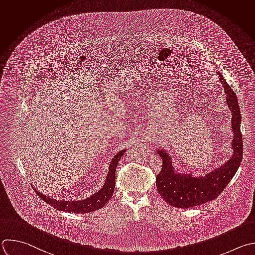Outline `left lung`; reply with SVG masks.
<instances>
[{
    "mask_svg": "<svg viewBox=\"0 0 255 255\" xmlns=\"http://www.w3.org/2000/svg\"><path fill=\"white\" fill-rule=\"evenodd\" d=\"M217 74L232 115V156L209 173L195 176L192 173L175 169L171 156L164 148H158L155 151V154L162 159V169L156 177L157 191L167 204L177 208H189L215 199L233 178L242 160L243 143L240 132L241 113L238 100L221 73L217 72Z\"/></svg>",
    "mask_w": 255,
    "mask_h": 255,
    "instance_id": "left-lung-1",
    "label": "left lung"
}]
</instances>
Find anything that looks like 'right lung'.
<instances>
[{
	"instance_id": "right-lung-1",
	"label": "right lung",
	"mask_w": 255,
	"mask_h": 255,
	"mask_svg": "<svg viewBox=\"0 0 255 255\" xmlns=\"http://www.w3.org/2000/svg\"><path fill=\"white\" fill-rule=\"evenodd\" d=\"M126 150L119 151L111 160L108 168V174L105 179V183L103 186L94 194H92L90 197H87L81 200H61V199H54L48 195H45L38 191L33 185V189L35 192L41 197L46 203L53 206L54 208L66 211V212H72V213H88L92 212L98 209H101L104 207V205L108 202V200L112 197L115 189V173H116V167L118 165L119 160L124 155Z\"/></svg>"
}]
</instances>
